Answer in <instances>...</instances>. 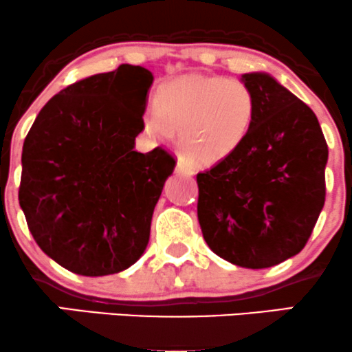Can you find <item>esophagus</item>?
<instances>
[{
	"instance_id": "obj_1",
	"label": "esophagus",
	"mask_w": 352,
	"mask_h": 352,
	"mask_svg": "<svg viewBox=\"0 0 352 352\" xmlns=\"http://www.w3.org/2000/svg\"><path fill=\"white\" fill-rule=\"evenodd\" d=\"M177 172L185 173V175H193V173H195L192 165L185 162V160H179V162H177Z\"/></svg>"
}]
</instances>
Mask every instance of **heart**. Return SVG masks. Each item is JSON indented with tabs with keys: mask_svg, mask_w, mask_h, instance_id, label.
<instances>
[{
	"mask_svg": "<svg viewBox=\"0 0 352 352\" xmlns=\"http://www.w3.org/2000/svg\"><path fill=\"white\" fill-rule=\"evenodd\" d=\"M256 99L245 82L221 76L188 74L159 89L145 112V131L179 145L199 164H215L235 153L252 132Z\"/></svg>",
	"mask_w": 352,
	"mask_h": 352,
	"instance_id": "b5f03b06",
	"label": "heart"
}]
</instances>
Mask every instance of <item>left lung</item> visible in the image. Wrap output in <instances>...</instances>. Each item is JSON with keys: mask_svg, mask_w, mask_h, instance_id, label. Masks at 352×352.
I'll use <instances>...</instances> for the list:
<instances>
[{"mask_svg": "<svg viewBox=\"0 0 352 352\" xmlns=\"http://www.w3.org/2000/svg\"><path fill=\"white\" fill-rule=\"evenodd\" d=\"M256 99L248 139L197 173V213L213 253L243 268H270L308 243L324 207L328 144L316 116L272 76H241Z\"/></svg>", "mask_w": 352, "mask_h": 352, "instance_id": "8db88e82", "label": "left lung"}]
</instances>
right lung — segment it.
<instances>
[{
  "label": "right lung",
  "mask_w": 352,
  "mask_h": 352,
  "mask_svg": "<svg viewBox=\"0 0 352 352\" xmlns=\"http://www.w3.org/2000/svg\"><path fill=\"white\" fill-rule=\"evenodd\" d=\"M153 76L122 64L71 84L39 111L23 145L19 205L34 241L72 273L134 265L175 159L134 151Z\"/></svg>",
  "instance_id": "1"
}]
</instances>
